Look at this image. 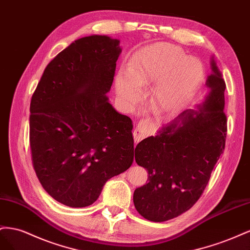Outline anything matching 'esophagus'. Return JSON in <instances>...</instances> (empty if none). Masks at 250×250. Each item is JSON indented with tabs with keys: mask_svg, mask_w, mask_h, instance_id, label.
Listing matches in <instances>:
<instances>
[{
	"mask_svg": "<svg viewBox=\"0 0 250 250\" xmlns=\"http://www.w3.org/2000/svg\"><path fill=\"white\" fill-rule=\"evenodd\" d=\"M154 132V126L148 123L146 120L140 121V123L137 125V127L134 130V139H135V144H137L141 139H144L147 137L148 135L153 134Z\"/></svg>",
	"mask_w": 250,
	"mask_h": 250,
	"instance_id": "obj_1",
	"label": "esophagus"
}]
</instances>
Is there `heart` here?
I'll list each match as a JSON object with an SVG mask.
<instances>
[{
	"mask_svg": "<svg viewBox=\"0 0 250 250\" xmlns=\"http://www.w3.org/2000/svg\"><path fill=\"white\" fill-rule=\"evenodd\" d=\"M201 62L184 56L180 48L169 44H155L144 50L127 68V74L116 77L118 96L125 104H134L139 90L156 82L149 94V104L155 112H174L187 103L203 78Z\"/></svg>",
	"mask_w": 250,
	"mask_h": 250,
	"instance_id": "obj_1",
	"label": "heart"
}]
</instances>
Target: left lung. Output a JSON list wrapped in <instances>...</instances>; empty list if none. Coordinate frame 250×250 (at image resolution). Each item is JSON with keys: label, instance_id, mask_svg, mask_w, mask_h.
Wrapping results in <instances>:
<instances>
[{"label": "left lung", "instance_id": "8db88e82", "mask_svg": "<svg viewBox=\"0 0 250 250\" xmlns=\"http://www.w3.org/2000/svg\"><path fill=\"white\" fill-rule=\"evenodd\" d=\"M205 85L204 101L163 125L155 136L136 146L135 161L148 174V182L135 189V208L146 220L165 222L188 210L201 197L225 147L222 72L215 58Z\"/></svg>", "mask_w": 250, "mask_h": 250}]
</instances>
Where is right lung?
I'll use <instances>...</instances> for the list:
<instances>
[{"label":"right lung","instance_id":"add662e5","mask_svg":"<svg viewBox=\"0 0 250 250\" xmlns=\"http://www.w3.org/2000/svg\"><path fill=\"white\" fill-rule=\"evenodd\" d=\"M119 40L90 35L48 63L30 103L32 163L42 187L70 208L93 204L134 160L133 124L109 103Z\"/></svg>","mask_w":250,"mask_h":250}]
</instances>
